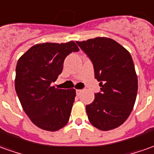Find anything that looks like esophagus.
<instances>
[{
    "label": "esophagus",
    "mask_w": 154,
    "mask_h": 154,
    "mask_svg": "<svg viewBox=\"0 0 154 154\" xmlns=\"http://www.w3.org/2000/svg\"><path fill=\"white\" fill-rule=\"evenodd\" d=\"M76 92H77V95H80L81 93L82 92V90H80V89H77V91H76Z\"/></svg>",
    "instance_id": "esophagus-1"
}]
</instances>
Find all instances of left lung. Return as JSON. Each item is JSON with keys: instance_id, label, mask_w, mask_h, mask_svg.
<instances>
[{"instance_id": "obj_1", "label": "left lung", "mask_w": 154, "mask_h": 154, "mask_svg": "<svg viewBox=\"0 0 154 154\" xmlns=\"http://www.w3.org/2000/svg\"><path fill=\"white\" fill-rule=\"evenodd\" d=\"M77 45L92 61L101 92L86 106L88 119L103 131L114 129L129 117L136 101L137 77L128 50L114 40L96 37Z\"/></svg>"}]
</instances>
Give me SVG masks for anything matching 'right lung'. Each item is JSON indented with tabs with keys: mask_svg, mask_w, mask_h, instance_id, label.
Instances as JSON below:
<instances>
[{
	"mask_svg": "<svg viewBox=\"0 0 154 154\" xmlns=\"http://www.w3.org/2000/svg\"><path fill=\"white\" fill-rule=\"evenodd\" d=\"M79 48L74 42L40 43L26 51L17 62L15 88L21 107L34 124L57 131L68 122L76 90L57 89L51 82L63 69L64 60Z\"/></svg>",
	"mask_w": 154,
	"mask_h": 154,
	"instance_id": "obj_1",
	"label": "right lung"
}]
</instances>
